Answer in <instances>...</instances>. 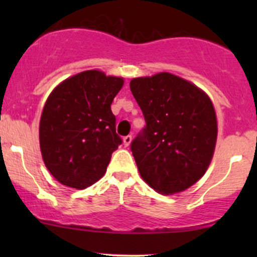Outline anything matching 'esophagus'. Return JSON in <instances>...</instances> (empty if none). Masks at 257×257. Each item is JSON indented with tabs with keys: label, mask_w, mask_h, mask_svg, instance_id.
Wrapping results in <instances>:
<instances>
[{
	"label": "esophagus",
	"mask_w": 257,
	"mask_h": 257,
	"mask_svg": "<svg viewBox=\"0 0 257 257\" xmlns=\"http://www.w3.org/2000/svg\"><path fill=\"white\" fill-rule=\"evenodd\" d=\"M132 143V137L131 135H126V137L123 138V144H124L125 147H128L129 145H131Z\"/></svg>",
	"instance_id": "obj_1"
}]
</instances>
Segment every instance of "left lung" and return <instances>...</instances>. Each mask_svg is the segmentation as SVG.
<instances>
[{"mask_svg": "<svg viewBox=\"0 0 257 257\" xmlns=\"http://www.w3.org/2000/svg\"><path fill=\"white\" fill-rule=\"evenodd\" d=\"M131 90L146 120L132 143L140 176L170 196L196 184L213 159L217 119L204 90L169 72L137 77Z\"/></svg>", "mask_w": 257, "mask_h": 257, "instance_id": "left-lung-1", "label": "left lung"}]
</instances>
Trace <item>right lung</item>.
<instances>
[{"mask_svg":"<svg viewBox=\"0 0 257 257\" xmlns=\"http://www.w3.org/2000/svg\"><path fill=\"white\" fill-rule=\"evenodd\" d=\"M123 84V77L87 70L49 94L40 119V149L44 166L61 185L83 190L104 176L122 144L111 104Z\"/></svg>","mask_w":257,"mask_h":257,"instance_id":"obj_1","label":"right lung"}]
</instances>
